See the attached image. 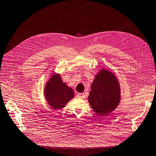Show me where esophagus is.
Listing matches in <instances>:
<instances>
[{"mask_svg":"<svg viewBox=\"0 0 156 156\" xmlns=\"http://www.w3.org/2000/svg\"><path fill=\"white\" fill-rule=\"evenodd\" d=\"M77 97L79 98L83 99V98H84V93H78V94H77Z\"/></svg>","mask_w":156,"mask_h":156,"instance_id":"esophagus-1","label":"esophagus"}]
</instances>
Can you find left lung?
I'll list each match as a JSON object with an SVG mask.
<instances>
[{"label": "left lung", "mask_w": 156, "mask_h": 156, "mask_svg": "<svg viewBox=\"0 0 156 156\" xmlns=\"http://www.w3.org/2000/svg\"><path fill=\"white\" fill-rule=\"evenodd\" d=\"M120 87L113 72L102 68L95 77L88 98L91 108L98 115L114 111L120 102Z\"/></svg>", "instance_id": "left-lung-1"}]
</instances>
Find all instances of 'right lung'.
<instances>
[{
  "instance_id": "obj_1",
  "label": "right lung",
  "mask_w": 156,
  "mask_h": 156,
  "mask_svg": "<svg viewBox=\"0 0 156 156\" xmlns=\"http://www.w3.org/2000/svg\"><path fill=\"white\" fill-rule=\"evenodd\" d=\"M44 94L47 103L54 109L63 108L75 96L73 90L63 82L57 73L52 74L47 81Z\"/></svg>"
}]
</instances>
